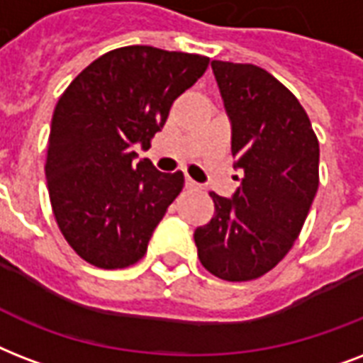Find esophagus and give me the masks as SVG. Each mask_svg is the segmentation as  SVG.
Returning <instances> with one entry per match:
<instances>
[{"mask_svg": "<svg viewBox=\"0 0 363 363\" xmlns=\"http://www.w3.org/2000/svg\"><path fill=\"white\" fill-rule=\"evenodd\" d=\"M185 187H187V189H199L201 184H196L195 179H191L189 176H187V178H185Z\"/></svg>", "mask_w": 363, "mask_h": 363, "instance_id": "34e87169", "label": "esophagus"}]
</instances>
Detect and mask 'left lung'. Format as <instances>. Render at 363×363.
Wrapping results in <instances>:
<instances>
[{"label":"left lung","mask_w":363,"mask_h":363,"mask_svg":"<svg viewBox=\"0 0 363 363\" xmlns=\"http://www.w3.org/2000/svg\"><path fill=\"white\" fill-rule=\"evenodd\" d=\"M240 185L210 193L213 218L195 231L199 259L213 277L254 280L289 252L318 191L320 147L291 92L254 64L212 60Z\"/></svg>","instance_id":"obj_1"}]
</instances>
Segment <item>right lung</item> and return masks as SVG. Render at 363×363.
I'll list each match as a JSON object with an SVG mask.
<instances>
[{
    "mask_svg": "<svg viewBox=\"0 0 363 363\" xmlns=\"http://www.w3.org/2000/svg\"><path fill=\"white\" fill-rule=\"evenodd\" d=\"M206 67L201 55L121 47L86 66L56 104L45 164L50 206L91 265L125 269L147 252L185 179L136 161L134 145L150 147L174 100Z\"/></svg>",
    "mask_w": 363,
    "mask_h": 363,
    "instance_id": "add662e5",
    "label": "right lung"
}]
</instances>
